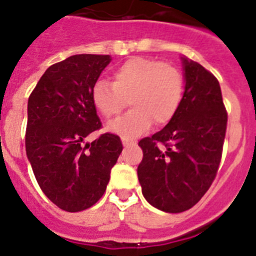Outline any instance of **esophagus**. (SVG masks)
I'll return each instance as SVG.
<instances>
[{
    "instance_id": "obj_1",
    "label": "esophagus",
    "mask_w": 256,
    "mask_h": 256,
    "mask_svg": "<svg viewBox=\"0 0 256 256\" xmlns=\"http://www.w3.org/2000/svg\"><path fill=\"white\" fill-rule=\"evenodd\" d=\"M122 141H123V145L124 146H130V145H134V142H133V141H130V140L128 138H122Z\"/></svg>"
}]
</instances>
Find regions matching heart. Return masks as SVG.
Wrapping results in <instances>:
<instances>
[{"mask_svg": "<svg viewBox=\"0 0 256 256\" xmlns=\"http://www.w3.org/2000/svg\"><path fill=\"white\" fill-rule=\"evenodd\" d=\"M184 82L174 66L148 58H130L115 70L112 84L100 80L92 89V101L104 118H112L126 106L123 116L107 124V130L130 138L152 126L167 124L182 100Z\"/></svg>", "mask_w": 256, "mask_h": 256, "instance_id": "b5f03b06", "label": "heart"}]
</instances>
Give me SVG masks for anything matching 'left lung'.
I'll use <instances>...</instances> for the list:
<instances>
[{
	"label": "left lung",
	"mask_w": 256,
	"mask_h": 256,
	"mask_svg": "<svg viewBox=\"0 0 256 256\" xmlns=\"http://www.w3.org/2000/svg\"><path fill=\"white\" fill-rule=\"evenodd\" d=\"M185 90L178 112L162 130L138 142L137 168L145 200L178 214L192 208L212 184L226 138L228 115L218 78L181 56Z\"/></svg>",
	"instance_id": "1"
}]
</instances>
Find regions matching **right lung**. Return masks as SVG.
I'll use <instances>...</instances> for the list:
<instances>
[{
  "instance_id": "add662e5",
  "label": "right lung",
  "mask_w": 256,
  "mask_h": 256,
  "mask_svg": "<svg viewBox=\"0 0 256 256\" xmlns=\"http://www.w3.org/2000/svg\"><path fill=\"white\" fill-rule=\"evenodd\" d=\"M110 56L78 54L50 66L28 98L26 152L41 190L68 212L92 207L104 196L123 145L101 128L92 89Z\"/></svg>"
}]
</instances>
